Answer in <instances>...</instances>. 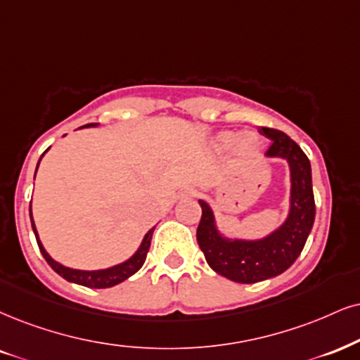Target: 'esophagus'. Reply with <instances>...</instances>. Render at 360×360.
Segmentation results:
<instances>
[{"instance_id":"34e87169","label":"esophagus","mask_w":360,"mask_h":360,"mask_svg":"<svg viewBox=\"0 0 360 360\" xmlns=\"http://www.w3.org/2000/svg\"><path fill=\"white\" fill-rule=\"evenodd\" d=\"M185 195H187V197H193V195H195V190H193V188L185 190Z\"/></svg>"}]
</instances>
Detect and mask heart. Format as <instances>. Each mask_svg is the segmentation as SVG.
I'll return each instance as SVG.
<instances>
[{
	"instance_id": "1",
	"label": "heart",
	"mask_w": 360,
	"mask_h": 360,
	"mask_svg": "<svg viewBox=\"0 0 360 360\" xmlns=\"http://www.w3.org/2000/svg\"><path fill=\"white\" fill-rule=\"evenodd\" d=\"M215 146L219 150L235 148L238 157L254 158L255 155H259L262 146H264V140L255 131L237 133L232 130H224L215 136Z\"/></svg>"
}]
</instances>
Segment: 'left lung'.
I'll use <instances>...</instances> for the list:
<instances>
[{"mask_svg": "<svg viewBox=\"0 0 360 360\" xmlns=\"http://www.w3.org/2000/svg\"><path fill=\"white\" fill-rule=\"evenodd\" d=\"M262 133L272 140L265 157L285 160L290 168V207L281 227L255 240L225 237L217 227L212 207L205 200H198L202 207L197 229L198 247L217 274L238 283L262 282L285 272L302 252L316 219L307 155L281 130L262 127Z\"/></svg>", "mask_w": 360, "mask_h": 360, "instance_id": "obj_1", "label": "left lung"}]
</instances>
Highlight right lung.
I'll return each instance as SVG.
<instances>
[{
  "label": "right lung",
  "mask_w": 360,
  "mask_h": 360,
  "mask_svg": "<svg viewBox=\"0 0 360 360\" xmlns=\"http://www.w3.org/2000/svg\"><path fill=\"white\" fill-rule=\"evenodd\" d=\"M96 125H98V123H88V125L79 127V128H90V127H96ZM46 152H48V150H46ZM46 152H44V153H46ZM43 155H41V157H43ZM39 160H41V158H39ZM38 165H39V162H38ZM37 170H38V167H37ZM34 175H37V173H34ZM30 219H31V227H33L34 237H37L39 252L43 254L44 260L48 262V265H50V267L55 270L58 275H61L65 281L78 283V285L90 287V288H108V287L118 285V283L127 281L128 277H131L133 274L139 272V270L141 269V265L145 264L146 254H148V250H150V242H152V235H153V230H155V227H153V229H150L148 232H146L143 240H141L140 247L136 248L135 254H133L130 259L122 262V264H117V265H113V267L100 269V270H78V269L65 267V265H61L60 262L53 260L50 254L44 250L43 243H41V240H39V235L37 232V225H34L33 214H31V205H30Z\"/></svg>",
  "instance_id": "add662e5"
}]
</instances>
